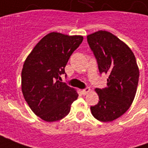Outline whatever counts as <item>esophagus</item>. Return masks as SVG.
<instances>
[{
    "instance_id": "esophagus-1",
    "label": "esophagus",
    "mask_w": 148,
    "mask_h": 148,
    "mask_svg": "<svg viewBox=\"0 0 148 148\" xmlns=\"http://www.w3.org/2000/svg\"><path fill=\"white\" fill-rule=\"evenodd\" d=\"M90 91V88H85L84 90H82V94H83V95H86V94H87V93H89Z\"/></svg>"
}]
</instances>
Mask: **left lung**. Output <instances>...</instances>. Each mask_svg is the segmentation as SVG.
I'll use <instances>...</instances> for the list:
<instances>
[{"instance_id": "left-lung-1", "label": "left lung", "mask_w": 148, "mask_h": 148, "mask_svg": "<svg viewBox=\"0 0 148 148\" xmlns=\"http://www.w3.org/2000/svg\"><path fill=\"white\" fill-rule=\"evenodd\" d=\"M87 42L100 74H109L107 87L95 90L99 101L90 107L91 112L98 121H112L129 109L136 96L140 76L136 60L132 50L109 32L89 35Z\"/></svg>"}]
</instances>
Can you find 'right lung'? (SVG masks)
I'll use <instances>...</instances> for the list:
<instances>
[{
    "mask_svg": "<svg viewBox=\"0 0 148 148\" xmlns=\"http://www.w3.org/2000/svg\"><path fill=\"white\" fill-rule=\"evenodd\" d=\"M83 40L51 32L43 37L27 56L21 73L24 99L35 114L47 122L61 120L70 112L78 94L60 82L71 55Z\"/></svg>",
    "mask_w": 148,
    "mask_h": 148,
    "instance_id": "add662e5",
    "label": "right lung"
}]
</instances>
